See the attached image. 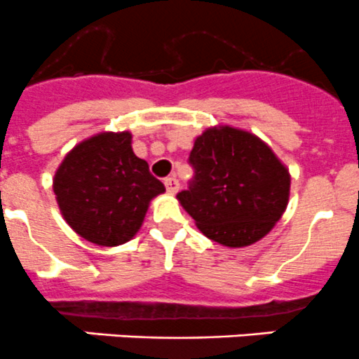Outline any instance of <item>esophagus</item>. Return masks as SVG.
<instances>
[{
	"label": "esophagus",
	"instance_id": "1",
	"mask_svg": "<svg viewBox=\"0 0 359 359\" xmlns=\"http://www.w3.org/2000/svg\"><path fill=\"white\" fill-rule=\"evenodd\" d=\"M165 188H168L169 194H176L180 190V181L175 178V176H169V178L164 180Z\"/></svg>",
	"mask_w": 359,
	"mask_h": 359
}]
</instances>
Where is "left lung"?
Here are the masks:
<instances>
[{"label": "left lung", "instance_id": "left-lung-1", "mask_svg": "<svg viewBox=\"0 0 359 359\" xmlns=\"http://www.w3.org/2000/svg\"><path fill=\"white\" fill-rule=\"evenodd\" d=\"M188 164L194 178L178 201L215 243L250 246L285 212L288 169L253 134L229 126L208 129L195 140Z\"/></svg>", "mask_w": 359, "mask_h": 359}]
</instances>
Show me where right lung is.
Instances as JSON below:
<instances>
[{
  "label": "right lung",
  "instance_id": "1",
  "mask_svg": "<svg viewBox=\"0 0 359 359\" xmlns=\"http://www.w3.org/2000/svg\"><path fill=\"white\" fill-rule=\"evenodd\" d=\"M130 133H102L76 144L54 178V191L67 225L99 246H118L136 236L161 180L136 157Z\"/></svg>",
  "mask_w": 359,
  "mask_h": 359
}]
</instances>
